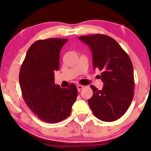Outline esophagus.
<instances>
[{
  "instance_id": "34e87169",
  "label": "esophagus",
  "mask_w": 151,
  "mask_h": 151,
  "mask_svg": "<svg viewBox=\"0 0 151 151\" xmlns=\"http://www.w3.org/2000/svg\"><path fill=\"white\" fill-rule=\"evenodd\" d=\"M77 90H78V91H81V89H82L83 87H84V86L80 85V84H79V85H77Z\"/></svg>"
}]
</instances>
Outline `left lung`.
I'll return each mask as SVG.
<instances>
[{"mask_svg": "<svg viewBox=\"0 0 151 151\" xmlns=\"http://www.w3.org/2000/svg\"><path fill=\"white\" fill-rule=\"evenodd\" d=\"M89 45L93 69L101 71L103 89L93 85V96L88 100L93 114L99 119L111 122L126 113L133 98L134 77L129 55L115 40L105 35H91L79 37Z\"/></svg>", "mask_w": 151, "mask_h": 151, "instance_id": "8db88e82", "label": "left lung"}]
</instances>
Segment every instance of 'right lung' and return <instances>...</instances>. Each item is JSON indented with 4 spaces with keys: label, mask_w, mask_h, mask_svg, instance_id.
I'll use <instances>...</instances> for the list:
<instances>
[{
    "label": "right lung",
    "mask_w": 151,
    "mask_h": 151,
    "mask_svg": "<svg viewBox=\"0 0 151 151\" xmlns=\"http://www.w3.org/2000/svg\"><path fill=\"white\" fill-rule=\"evenodd\" d=\"M68 39L49 38L36 41L27 50L19 74L25 103L41 120L60 122L70 115L77 99L74 84L61 88L55 84L60 69V52Z\"/></svg>",
    "instance_id": "right-lung-1"
}]
</instances>
